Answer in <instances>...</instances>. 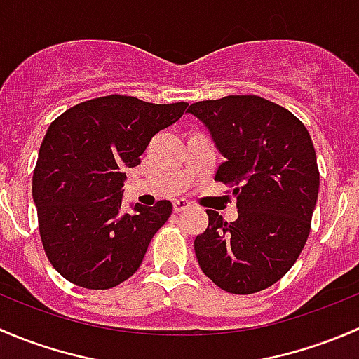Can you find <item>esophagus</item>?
Returning a JSON list of instances; mask_svg holds the SVG:
<instances>
[{"instance_id": "obj_1", "label": "esophagus", "mask_w": 359, "mask_h": 359, "mask_svg": "<svg viewBox=\"0 0 359 359\" xmlns=\"http://www.w3.org/2000/svg\"><path fill=\"white\" fill-rule=\"evenodd\" d=\"M191 203L186 201V200H175L173 201V212L179 213V212H184L186 208H189Z\"/></svg>"}]
</instances>
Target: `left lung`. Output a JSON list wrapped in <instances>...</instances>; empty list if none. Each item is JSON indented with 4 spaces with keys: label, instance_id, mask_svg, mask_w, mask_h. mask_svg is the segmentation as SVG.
I'll list each match as a JSON object with an SVG mask.
<instances>
[{
    "label": "left lung",
    "instance_id": "1",
    "mask_svg": "<svg viewBox=\"0 0 359 359\" xmlns=\"http://www.w3.org/2000/svg\"><path fill=\"white\" fill-rule=\"evenodd\" d=\"M226 161L215 180L233 187L238 219L213 210L194 240L201 271L222 290L248 295L276 283L299 259L318 191L316 153L306 126L278 104L229 95L191 104Z\"/></svg>",
    "mask_w": 359,
    "mask_h": 359
}]
</instances>
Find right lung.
<instances>
[{"mask_svg": "<svg viewBox=\"0 0 359 359\" xmlns=\"http://www.w3.org/2000/svg\"><path fill=\"white\" fill-rule=\"evenodd\" d=\"M186 107L107 95L71 107L50 125L32 200L46 257L67 281L107 290L139 269L172 203H135L123 213L125 170L139 165L149 140L179 121Z\"/></svg>", "mask_w": 359, "mask_h": 359, "instance_id": "right-lung-1", "label": "right lung"}]
</instances>
